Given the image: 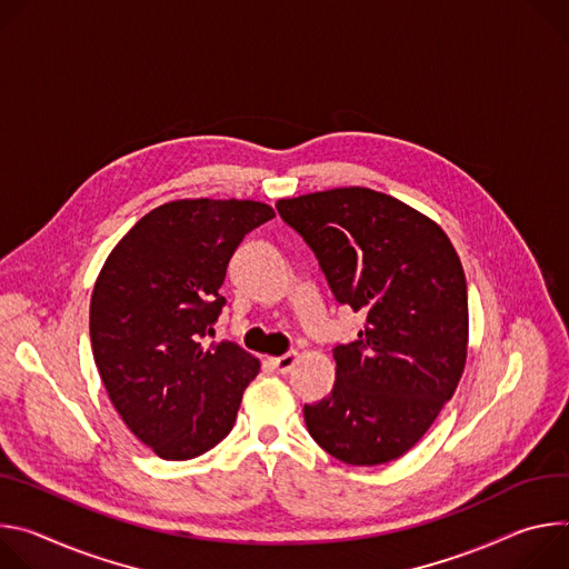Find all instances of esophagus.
Listing matches in <instances>:
<instances>
[{"label": "esophagus", "mask_w": 569, "mask_h": 569, "mask_svg": "<svg viewBox=\"0 0 569 569\" xmlns=\"http://www.w3.org/2000/svg\"><path fill=\"white\" fill-rule=\"evenodd\" d=\"M296 361H298V352H287V355H280V357H271V359H269L271 368H276L280 375H287V372L293 368Z\"/></svg>", "instance_id": "34e87169"}]
</instances>
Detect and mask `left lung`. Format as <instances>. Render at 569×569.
<instances>
[{
    "label": "left lung",
    "mask_w": 569,
    "mask_h": 569,
    "mask_svg": "<svg viewBox=\"0 0 569 569\" xmlns=\"http://www.w3.org/2000/svg\"><path fill=\"white\" fill-rule=\"evenodd\" d=\"M339 305L366 313L335 346L328 398L305 405L317 443L350 466L409 452L455 396L468 348V287L448 234L402 201L341 187L276 203Z\"/></svg>",
    "instance_id": "8db88e82"
}]
</instances>
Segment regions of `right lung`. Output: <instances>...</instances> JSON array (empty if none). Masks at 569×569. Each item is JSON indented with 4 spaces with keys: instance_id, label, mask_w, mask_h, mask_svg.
I'll use <instances>...</instances> for the list:
<instances>
[{
    "instance_id": "1",
    "label": "right lung",
    "mask_w": 569,
    "mask_h": 569,
    "mask_svg": "<svg viewBox=\"0 0 569 569\" xmlns=\"http://www.w3.org/2000/svg\"><path fill=\"white\" fill-rule=\"evenodd\" d=\"M276 214L258 201H173L108 256L90 300V341L110 402L160 459L206 455L230 433L260 363L210 343L241 239Z\"/></svg>"
}]
</instances>
